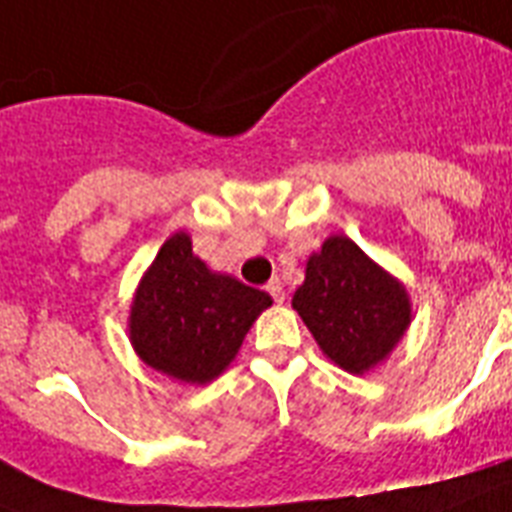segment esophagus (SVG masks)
<instances>
[{"mask_svg": "<svg viewBox=\"0 0 512 512\" xmlns=\"http://www.w3.org/2000/svg\"><path fill=\"white\" fill-rule=\"evenodd\" d=\"M266 293L272 295V298H274V301H277V303L285 301V287H282V282L277 280V277H274V280L266 282Z\"/></svg>", "mask_w": 512, "mask_h": 512, "instance_id": "obj_1", "label": "esophagus"}]
</instances>
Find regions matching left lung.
Masks as SVG:
<instances>
[{
  "instance_id": "obj_1",
  "label": "left lung",
  "mask_w": 512,
  "mask_h": 512,
  "mask_svg": "<svg viewBox=\"0 0 512 512\" xmlns=\"http://www.w3.org/2000/svg\"><path fill=\"white\" fill-rule=\"evenodd\" d=\"M293 308L324 356L348 374L382 363L411 324L405 287L345 235L327 238L308 259Z\"/></svg>"
}]
</instances>
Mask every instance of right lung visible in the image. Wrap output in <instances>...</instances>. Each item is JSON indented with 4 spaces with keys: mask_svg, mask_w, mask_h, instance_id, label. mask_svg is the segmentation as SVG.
I'll list each match as a JSON object with an SVG mask.
<instances>
[{
    "mask_svg": "<svg viewBox=\"0 0 512 512\" xmlns=\"http://www.w3.org/2000/svg\"><path fill=\"white\" fill-rule=\"evenodd\" d=\"M272 298L230 274L211 272L175 232L143 274L130 306V342L151 369L188 384L217 379Z\"/></svg>",
    "mask_w": 512,
    "mask_h": 512,
    "instance_id": "right-lung-1",
    "label": "right lung"
}]
</instances>
